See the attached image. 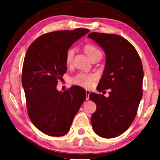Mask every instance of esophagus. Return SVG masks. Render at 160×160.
<instances>
[{"mask_svg": "<svg viewBox=\"0 0 160 160\" xmlns=\"http://www.w3.org/2000/svg\"><path fill=\"white\" fill-rule=\"evenodd\" d=\"M85 92H86V95H87L86 100H89V95H90V91L88 90H86Z\"/></svg>", "mask_w": 160, "mask_h": 160, "instance_id": "esophagus-1", "label": "esophagus"}]
</instances>
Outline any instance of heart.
I'll use <instances>...</instances> for the list:
<instances>
[{
  "label": "heart",
  "instance_id": "heart-1",
  "mask_svg": "<svg viewBox=\"0 0 160 160\" xmlns=\"http://www.w3.org/2000/svg\"><path fill=\"white\" fill-rule=\"evenodd\" d=\"M85 51L87 55L90 58L97 53H101L100 51L97 47L93 45L88 44L85 47ZM75 51L73 48H70L67 51L66 53V63L67 65H70L72 63V59H73ZM94 80V76L92 75H88L85 73H79L75 75L72 79V82L75 85H79L83 88H90L92 84L93 80Z\"/></svg>",
  "mask_w": 160,
  "mask_h": 160
}]
</instances>
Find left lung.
I'll list each match as a JSON object with an SVG mask.
<instances>
[{"mask_svg":"<svg viewBox=\"0 0 160 160\" xmlns=\"http://www.w3.org/2000/svg\"><path fill=\"white\" fill-rule=\"evenodd\" d=\"M88 37L99 45L106 55L97 90L101 92L111 89L108 97L90 94V99L97 105L92 125L100 137L113 138L123 133L136 116L142 97V62L133 46L121 36L92 32Z\"/></svg>","mask_w":160,"mask_h":160,"instance_id":"8db88e82","label":"left lung"}]
</instances>
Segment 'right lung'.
I'll return each mask as SVG.
<instances>
[{"label": "right lung", "instance_id": "1", "mask_svg": "<svg viewBox=\"0 0 160 160\" xmlns=\"http://www.w3.org/2000/svg\"><path fill=\"white\" fill-rule=\"evenodd\" d=\"M89 32L80 28L49 32L38 37L27 51L22 84L28 115L34 126L46 135L58 137L68 133L85 100V90L79 86H72L63 92L56 86L67 70V51Z\"/></svg>", "mask_w": 160, "mask_h": 160}]
</instances>
